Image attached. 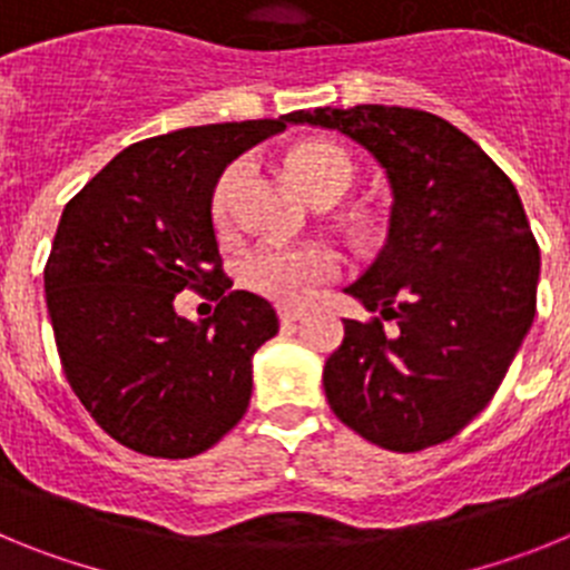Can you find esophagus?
Here are the masks:
<instances>
[{"mask_svg":"<svg viewBox=\"0 0 570 570\" xmlns=\"http://www.w3.org/2000/svg\"><path fill=\"white\" fill-rule=\"evenodd\" d=\"M302 320V311L299 308H288V305H282L279 308V322L282 325H291V322Z\"/></svg>","mask_w":570,"mask_h":570,"instance_id":"1","label":"esophagus"}]
</instances>
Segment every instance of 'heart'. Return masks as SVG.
<instances>
[{
    "instance_id": "1",
    "label": "heart",
    "mask_w": 570,
    "mask_h": 570,
    "mask_svg": "<svg viewBox=\"0 0 570 570\" xmlns=\"http://www.w3.org/2000/svg\"><path fill=\"white\" fill-rule=\"evenodd\" d=\"M288 170L294 183L320 208L340 203L356 183V163L351 159V154L325 139L296 145L288 154ZM242 179H245V163L228 165L223 176L216 179L214 196H210V214H214L216 225L228 223ZM334 274L336 256L322 245H308V248L259 245L242 262V282L254 294L285 302V305L305 299L314 285L331 279Z\"/></svg>"
}]
</instances>
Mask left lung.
I'll return each mask as SVG.
<instances>
[{"label":"left lung","mask_w":570,"mask_h":570,"mask_svg":"<svg viewBox=\"0 0 570 570\" xmlns=\"http://www.w3.org/2000/svg\"><path fill=\"white\" fill-rule=\"evenodd\" d=\"M340 130L391 185L387 236L345 294L396 320H345L325 362L328 405L374 445L414 454L460 434L497 394L537 311L540 248L491 156L442 116L356 105L288 114Z\"/></svg>","instance_id":"left-lung-1"}]
</instances>
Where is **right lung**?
<instances>
[{"mask_svg":"<svg viewBox=\"0 0 570 570\" xmlns=\"http://www.w3.org/2000/svg\"><path fill=\"white\" fill-rule=\"evenodd\" d=\"M285 128L288 114L150 136L65 205L45 265L59 360L85 411L130 451L188 460L248 411L254 354L279 320L268 299L230 291L210 196L234 159ZM210 284L214 317L175 314L179 289Z\"/></svg>","mask_w":570,"mask_h":570,"instance_id":"1","label":"right lung"}]
</instances>
